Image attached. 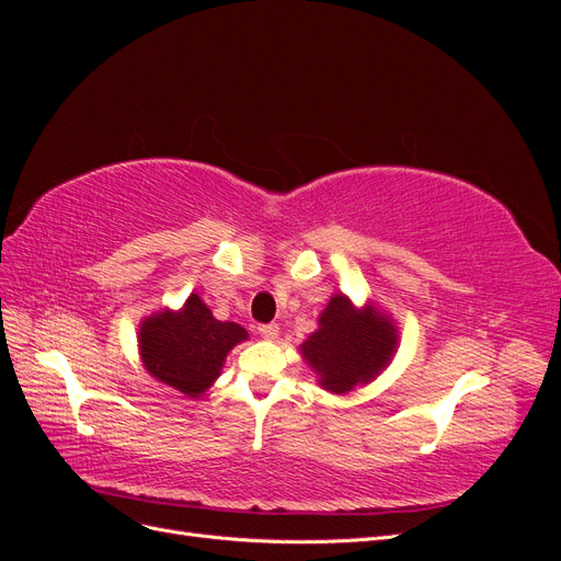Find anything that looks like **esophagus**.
Wrapping results in <instances>:
<instances>
[{
    "label": "esophagus",
    "instance_id": "obj_1",
    "mask_svg": "<svg viewBox=\"0 0 561 561\" xmlns=\"http://www.w3.org/2000/svg\"><path fill=\"white\" fill-rule=\"evenodd\" d=\"M260 330V334L264 336V339H276L278 336V322H262V325L257 328Z\"/></svg>",
    "mask_w": 561,
    "mask_h": 561
}]
</instances>
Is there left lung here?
I'll return each instance as SVG.
<instances>
[{"instance_id":"8db88e82","label":"left lung","mask_w":561,"mask_h":561,"mask_svg":"<svg viewBox=\"0 0 561 561\" xmlns=\"http://www.w3.org/2000/svg\"><path fill=\"white\" fill-rule=\"evenodd\" d=\"M396 328L375 309L358 313L344 295H334L320 316V330L301 344V355L332 393L375 379L396 351Z\"/></svg>"}]
</instances>
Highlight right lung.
Returning <instances> with one entry per match:
<instances>
[{"mask_svg": "<svg viewBox=\"0 0 561 561\" xmlns=\"http://www.w3.org/2000/svg\"><path fill=\"white\" fill-rule=\"evenodd\" d=\"M245 336L241 325L217 320L192 295L182 311H163L142 322L140 351L151 377L196 398L219 377L227 353Z\"/></svg>", "mask_w": 561, "mask_h": 561, "instance_id": "right-lung-1", "label": "right lung"}]
</instances>
